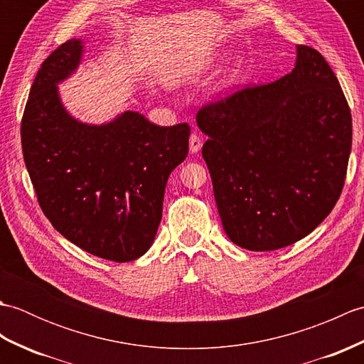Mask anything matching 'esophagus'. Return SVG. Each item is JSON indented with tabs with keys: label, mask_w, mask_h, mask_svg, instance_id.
<instances>
[{
	"label": "esophagus",
	"mask_w": 364,
	"mask_h": 364,
	"mask_svg": "<svg viewBox=\"0 0 364 364\" xmlns=\"http://www.w3.org/2000/svg\"><path fill=\"white\" fill-rule=\"evenodd\" d=\"M202 137H200V134L197 133H192L191 137H189V150L191 153H198L200 149H202Z\"/></svg>",
	"instance_id": "esophagus-1"
}]
</instances>
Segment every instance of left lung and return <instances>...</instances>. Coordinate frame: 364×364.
Listing matches in <instances>:
<instances>
[{"label":"left lung","mask_w":364,"mask_h":364,"mask_svg":"<svg viewBox=\"0 0 364 364\" xmlns=\"http://www.w3.org/2000/svg\"><path fill=\"white\" fill-rule=\"evenodd\" d=\"M223 230L253 252L283 249L333 210L352 149L350 107L327 60L299 45L283 78L200 107Z\"/></svg>","instance_id":"obj_1"}]
</instances>
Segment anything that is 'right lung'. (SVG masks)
I'll list each match as a JSON object with an SVG mask.
<instances>
[{
	"label": "right lung",
	"mask_w": 364,
	"mask_h": 364,
	"mask_svg": "<svg viewBox=\"0 0 364 364\" xmlns=\"http://www.w3.org/2000/svg\"><path fill=\"white\" fill-rule=\"evenodd\" d=\"M72 38L46 58L21 119V149L46 219L68 241L103 259L127 262L150 249L172 170L186 159L188 123L159 127L127 111L105 125L73 119L58 84L80 65Z\"/></svg>",
	"instance_id": "1"
}]
</instances>
